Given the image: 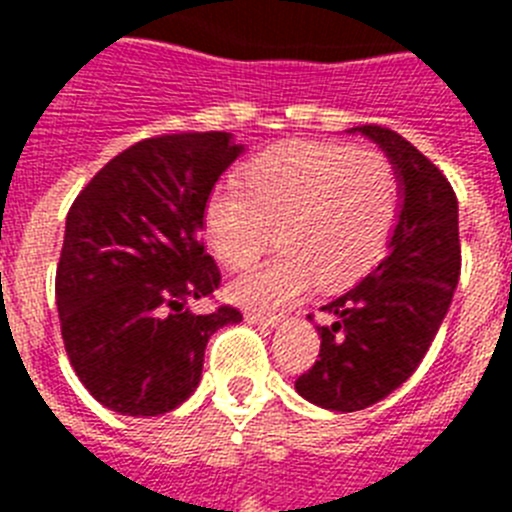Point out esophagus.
Wrapping results in <instances>:
<instances>
[{
	"label": "esophagus",
	"mask_w": 512,
	"mask_h": 512,
	"mask_svg": "<svg viewBox=\"0 0 512 512\" xmlns=\"http://www.w3.org/2000/svg\"><path fill=\"white\" fill-rule=\"evenodd\" d=\"M246 320L253 325H264V328H277L282 323V315H266V312H256V310H246Z\"/></svg>",
	"instance_id": "34e87169"
}]
</instances>
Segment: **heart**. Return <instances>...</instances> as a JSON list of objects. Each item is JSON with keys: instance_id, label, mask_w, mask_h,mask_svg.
I'll return each instance as SVG.
<instances>
[{"instance_id": "b5f03b06", "label": "heart", "mask_w": 512, "mask_h": 512, "mask_svg": "<svg viewBox=\"0 0 512 512\" xmlns=\"http://www.w3.org/2000/svg\"><path fill=\"white\" fill-rule=\"evenodd\" d=\"M238 182L217 184L202 228L210 251L230 269L251 264L279 225V256L230 284L248 307H279L315 279L364 277L390 246L400 215V179L377 148L295 140L259 153Z\"/></svg>"}]
</instances>
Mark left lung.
Returning a JSON list of instances; mask_svg holds the SVG:
<instances>
[{
  "instance_id": "obj_1",
  "label": "left lung",
  "mask_w": 512,
  "mask_h": 512,
  "mask_svg": "<svg viewBox=\"0 0 512 512\" xmlns=\"http://www.w3.org/2000/svg\"><path fill=\"white\" fill-rule=\"evenodd\" d=\"M379 143L402 187L390 253L354 289L323 307L320 359L297 377L312 405L354 413L395 392L418 369L459 284V205L449 179L410 140L382 125H361Z\"/></svg>"
}]
</instances>
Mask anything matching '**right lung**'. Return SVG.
<instances>
[{"label":"right lung","instance_id":"right-lung-1","mask_svg":"<svg viewBox=\"0 0 512 512\" xmlns=\"http://www.w3.org/2000/svg\"><path fill=\"white\" fill-rule=\"evenodd\" d=\"M230 133L156 135L94 174L66 215L56 300L61 336L81 384L120 415H164L200 384L230 305L207 315L220 269L202 243L207 194L241 156Z\"/></svg>","mask_w":512,"mask_h":512}]
</instances>
